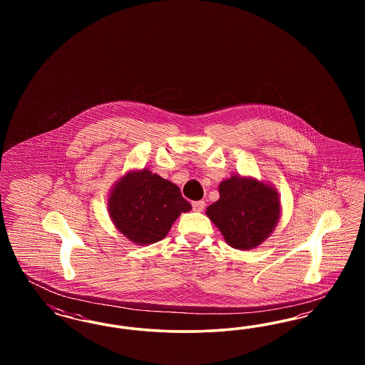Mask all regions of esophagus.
Instances as JSON below:
<instances>
[{"label":"esophagus","mask_w":365,"mask_h":365,"mask_svg":"<svg viewBox=\"0 0 365 365\" xmlns=\"http://www.w3.org/2000/svg\"><path fill=\"white\" fill-rule=\"evenodd\" d=\"M205 208V202L204 201H194L192 202V209L195 210V212H202Z\"/></svg>","instance_id":"esophagus-1"}]
</instances>
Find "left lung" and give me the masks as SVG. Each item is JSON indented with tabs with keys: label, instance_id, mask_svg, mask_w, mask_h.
<instances>
[{
	"label": "left lung",
	"instance_id": "1",
	"mask_svg": "<svg viewBox=\"0 0 365 365\" xmlns=\"http://www.w3.org/2000/svg\"><path fill=\"white\" fill-rule=\"evenodd\" d=\"M219 200L207 208L228 246L250 250L265 242L278 226L282 205L278 190L255 176L232 175L219 185Z\"/></svg>",
	"mask_w": 365,
	"mask_h": 365
}]
</instances>
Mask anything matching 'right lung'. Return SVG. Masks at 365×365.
<instances>
[{
	"mask_svg": "<svg viewBox=\"0 0 365 365\" xmlns=\"http://www.w3.org/2000/svg\"><path fill=\"white\" fill-rule=\"evenodd\" d=\"M106 204L113 226L139 246L164 240L180 213L191 210L175 183L148 168L122 175L110 187Z\"/></svg>",
	"mask_w": 365,
	"mask_h": 365,
	"instance_id": "add662e5",
	"label": "right lung"
}]
</instances>
